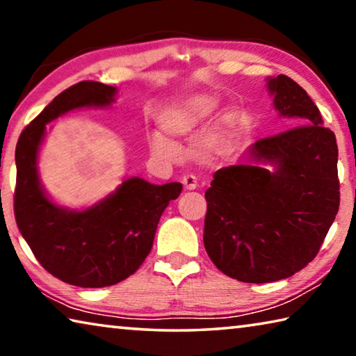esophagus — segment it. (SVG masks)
Segmentation results:
<instances>
[{
  "instance_id": "34e87169",
  "label": "esophagus",
  "mask_w": 356,
  "mask_h": 356,
  "mask_svg": "<svg viewBox=\"0 0 356 356\" xmlns=\"http://www.w3.org/2000/svg\"><path fill=\"white\" fill-rule=\"evenodd\" d=\"M182 184H184V188L186 191L196 190V186H197V182H196V177L195 176H184Z\"/></svg>"
}]
</instances>
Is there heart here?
Returning a JSON list of instances; mask_svg holds the SVG:
<instances>
[{
	"instance_id": "b5f03b06",
	"label": "heart",
	"mask_w": 356,
	"mask_h": 356,
	"mask_svg": "<svg viewBox=\"0 0 356 356\" xmlns=\"http://www.w3.org/2000/svg\"><path fill=\"white\" fill-rule=\"evenodd\" d=\"M220 105L221 100L215 94L186 95L161 110L159 125L168 136L185 140L196 135L212 119ZM238 125L240 116L236 110H226L215 118L200 143V155L204 163H216L231 152ZM147 146L150 152L159 156H170L174 152L172 141L161 131H154L147 136Z\"/></svg>"
}]
</instances>
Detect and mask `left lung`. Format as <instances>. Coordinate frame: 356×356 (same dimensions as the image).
I'll return each instance as SVG.
<instances>
[{"instance_id":"1","label":"left lung","mask_w":356,"mask_h":356,"mask_svg":"<svg viewBox=\"0 0 356 356\" xmlns=\"http://www.w3.org/2000/svg\"><path fill=\"white\" fill-rule=\"evenodd\" d=\"M280 118L297 125L259 140L206 191L204 246L216 268L242 282H272L305 268L339 209L337 144L322 114L286 75L265 78Z\"/></svg>"}]
</instances>
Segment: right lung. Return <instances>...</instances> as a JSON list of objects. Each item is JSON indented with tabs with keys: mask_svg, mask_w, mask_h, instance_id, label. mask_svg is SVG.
I'll use <instances>...</instances> for the list:
<instances>
[{
	"mask_svg": "<svg viewBox=\"0 0 356 356\" xmlns=\"http://www.w3.org/2000/svg\"><path fill=\"white\" fill-rule=\"evenodd\" d=\"M118 88L81 81L65 89L22 131L15 149L14 212L19 231L48 273L78 287H105L129 278L152 248L156 225L182 184L155 185L125 177L97 202L69 209L48 195L39 155L48 124L83 108H110Z\"/></svg>",
	"mask_w": 356,
	"mask_h": 356,
	"instance_id": "1",
	"label": "right lung"
}]
</instances>
